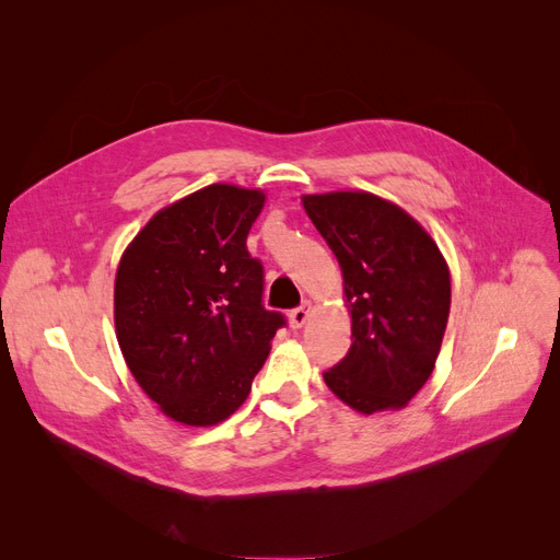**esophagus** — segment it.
Here are the masks:
<instances>
[{"label": "esophagus", "mask_w": 560, "mask_h": 560, "mask_svg": "<svg viewBox=\"0 0 560 560\" xmlns=\"http://www.w3.org/2000/svg\"><path fill=\"white\" fill-rule=\"evenodd\" d=\"M308 313H311V304H308V302H304V304H302L300 308H295V311H290V315H288L290 327H292V329H302V327L306 325Z\"/></svg>", "instance_id": "obj_1"}]
</instances>
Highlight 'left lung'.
Wrapping results in <instances>:
<instances>
[{"label":"left lung","mask_w":560,"mask_h":560,"mask_svg":"<svg viewBox=\"0 0 560 560\" xmlns=\"http://www.w3.org/2000/svg\"><path fill=\"white\" fill-rule=\"evenodd\" d=\"M302 206L340 262L354 338L325 384L363 416L399 410L427 384L443 345L447 260L413 215L378 195H302Z\"/></svg>","instance_id":"left-lung-1"}]
</instances>
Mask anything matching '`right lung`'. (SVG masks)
<instances>
[{
  "instance_id": "1",
  "label": "right lung",
  "mask_w": 560,
  "mask_h": 560,
  "mask_svg": "<svg viewBox=\"0 0 560 560\" xmlns=\"http://www.w3.org/2000/svg\"><path fill=\"white\" fill-rule=\"evenodd\" d=\"M265 192L211 184L161 209L115 272V336L144 395L186 427H213L243 406L283 327L265 311L262 265L247 235Z\"/></svg>"
}]
</instances>
